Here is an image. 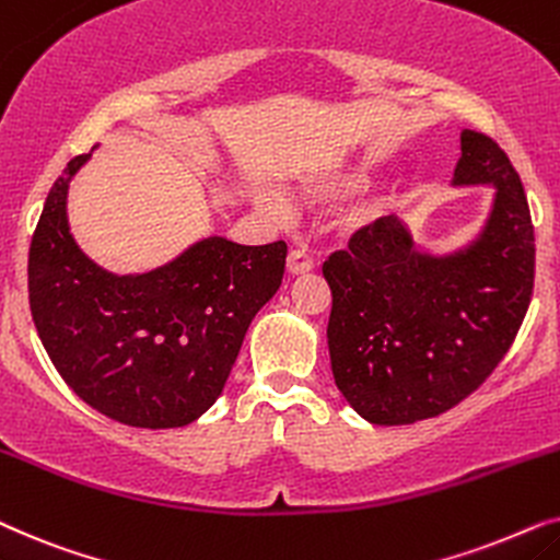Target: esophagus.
<instances>
[{"label":"esophagus","instance_id":"34e87169","mask_svg":"<svg viewBox=\"0 0 560 560\" xmlns=\"http://www.w3.org/2000/svg\"><path fill=\"white\" fill-rule=\"evenodd\" d=\"M287 268H289V273H292V276H304V273H310L312 268H315V260H312L307 250L294 248L287 258Z\"/></svg>","mask_w":560,"mask_h":560}]
</instances>
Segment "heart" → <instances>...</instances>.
Listing matches in <instances>:
<instances>
[{"label":"heart","mask_w":560,"mask_h":560,"mask_svg":"<svg viewBox=\"0 0 560 560\" xmlns=\"http://www.w3.org/2000/svg\"><path fill=\"white\" fill-rule=\"evenodd\" d=\"M361 184V178L358 176H340L338 182H332V189H340V191H348V189H355V186Z\"/></svg>","instance_id":"heart-1"}]
</instances>
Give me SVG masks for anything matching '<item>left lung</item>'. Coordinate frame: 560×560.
<instances>
[{"mask_svg": "<svg viewBox=\"0 0 560 560\" xmlns=\"http://www.w3.org/2000/svg\"><path fill=\"white\" fill-rule=\"evenodd\" d=\"M476 184L497 191L466 248L420 250L389 214L325 260L332 376L363 420L409 424L456 407L487 382L523 325L535 279L530 207L497 140L464 130L453 186Z\"/></svg>", "mask_w": 560, "mask_h": 560, "instance_id": "8db88e82", "label": "left lung"}]
</instances>
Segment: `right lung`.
<instances>
[{"mask_svg":"<svg viewBox=\"0 0 560 560\" xmlns=\"http://www.w3.org/2000/svg\"><path fill=\"white\" fill-rule=\"evenodd\" d=\"M77 155L50 186L30 243V312L66 384L112 420L184 428L225 389L256 312L284 279L287 243L205 237L148 273L115 276L86 258L66 194L89 161Z\"/></svg>","mask_w":560,"mask_h":560,"instance_id":"obj_1","label":"right lung"}]
</instances>
